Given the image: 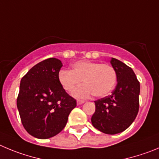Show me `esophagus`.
Listing matches in <instances>:
<instances>
[{"instance_id": "esophagus-1", "label": "esophagus", "mask_w": 159, "mask_h": 159, "mask_svg": "<svg viewBox=\"0 0 159 159\" xmlns=\"http://www.w3.org/2000/svg\"><path fill=\"white\" fill-rule=\"evenodd\" d=\"M84 100H77V104L78 105H81L82 104V103H84Z\"/></svg>"}]
</instances>
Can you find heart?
Wrapping results in <instances>:
<instances>
[{
    "label": "heart",
    "instance_id": "1",
    "mask_svg": "<svg viewBox=\"0 0 159 159\" xmlns=\"http://www.w3.org/2000/svg\"><path fill=\"white\" fill-rule=\"evenodd\" d=\"M82 80L85 84L75 90V96L86 97L93 93L96 97H102L115 88L117 72L109 64L83 60L73 65L72 70H62L59 73V83L67 92H72Z\"/></svg>",
    "mask_w": 159,
    "mask_h": 159
}]
</instances>
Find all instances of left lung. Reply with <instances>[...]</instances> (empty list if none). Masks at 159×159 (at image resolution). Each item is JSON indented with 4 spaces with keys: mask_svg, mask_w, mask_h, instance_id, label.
I'll list each match as a JSON object with an SVG mask.
<instances>
[{
    "mask_svg": "<svg viewBox=\"0 0 159 159\" xmlns=\"http://www.w3.org/2000/svg\"><path fill=\"white\" fill-rule=\"evenodd\" d=\"M118 84L111 95L95 101L93 126L106 134H117L130 126L139 111L140 82L131 67L112 58Z\"/></svg>",
    "mask_w": 159,
    "mask_h": 159,
    "instance_id": "1",
    "label": "left lung"
}]
</instances>
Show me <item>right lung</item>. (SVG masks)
Segmentation results:
<instances>
[{
  "label": "right lung",
  "mask_w": 159,
  "mask_h": 159,
  "mask_svg": "<svg viewBox=\"0 0 159 159\" xmlns=\"http://www.w3.org/2000/svg\"><path fill=\"white\" fill-rule=\"evenodd\" d=\"M62 66V62L56 58L44 59L21 79L17 107L22 124L29 134L38 139H48L60 133L77 106L76 100L59 83Z\"/></svg>",
  "instance_id": "right-lung-1"
}]
</instances>
